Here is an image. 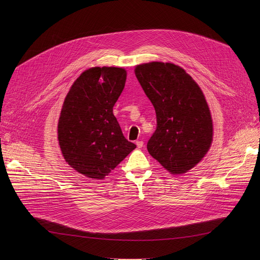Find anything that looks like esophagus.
Segmentation results:
<instances>
[{
  "label": "esophagus",
  "instance_id": "1",
  "mask_svg": "<svg viewBox=\"0 0 260 260\" xmlns=\"http://www.w3.org/2000/svg\"><path fill=\"white\" fill-rule=\"evenodd\" d=\"M136 144H137L138 148H142L143 147V141H136Z\"/></svg>",
  "mask_w": 260,
  "mask_h": 260
}]
</instances>
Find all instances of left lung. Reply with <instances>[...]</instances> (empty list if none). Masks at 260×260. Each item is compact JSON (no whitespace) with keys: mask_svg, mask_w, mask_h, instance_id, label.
<instances>
[{"mask_svg":"<svg viewBox=\"0 0 260 260\" xmlns=\"http://www.w3.org/2000/svg\"><path fill=\"white\" fill-rule=\"evenodd\" d=\"M135 74L157 117L148 153L170 173H186L206 156L213 140V121L202 90L173 63L140 64Z\"/></svg>","mask_w":260,"mask_h":260,"instance_id":"left-lung-1","label":"left lung"}]
</instances>
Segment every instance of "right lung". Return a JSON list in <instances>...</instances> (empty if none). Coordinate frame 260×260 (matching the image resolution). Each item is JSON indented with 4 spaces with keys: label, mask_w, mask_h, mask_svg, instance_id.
<instances>
[{
    "label": "right lung",
    "mask_w": 260,
    "mask_h": 260,
    "mask_svg": "<svg viewBox=\"0 0 260 260\" xmlns=\"http://www.w3.org/2000/svg\"><path fill=\"white\" fill-rule=\"evenodd\" d=\"M125 81L124 68L91 67L74 82L64 100L58 123L61 152L88 178L103 179L136 148L113 114Z\"/></svg>",
    "instance_id": "1"
}]
</instances>
